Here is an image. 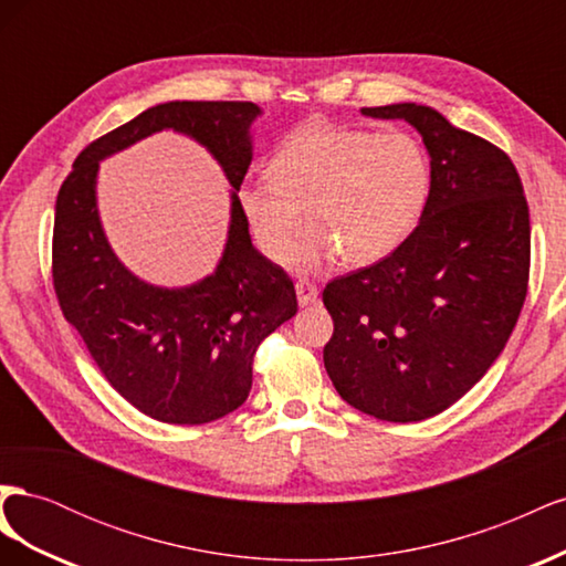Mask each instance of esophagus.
Masks as SVG:
<instances>
[{"label":"esophagus","mask_w":566,"mask_h":566,"mask_svg":"<svg viewBox=\"0 0 566 566\" xmlns=\"http://www.w3.org/2000/svg\"><path fill=\"white\" fill-rule=\"evenodd\" d=\"M295 293H297L300 306H310V304H314L316 297H318V287H316L314 283H310V281H300V283L295 285Z\"/></svg>","instance_id":"obj_1"}]
</instances>
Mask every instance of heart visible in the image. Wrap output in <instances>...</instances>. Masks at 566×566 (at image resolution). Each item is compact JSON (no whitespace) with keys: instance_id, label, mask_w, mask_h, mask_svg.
<instances>
[{"instance_id":"heart-1","label":"heart","mask_w":566,"mask_h":566,"mask_svg":"<svg viewBox=\"0 0 566 566\" xmlns=\"http://www.w3.org/2000/svg\"><path fill=\"white\" fill-rule=\"evenodd\" d=\"M266 172L271 181L241 188V210L260 250L283 262L304 207L313 224L287 260L304 273L339 254L356 266L385 260L418 227L432 188L427 153L406 132L302 127Z\"/></svg>"}]
</instances>
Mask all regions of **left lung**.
Wrapping results in <instances>:
<instances>
[{"mask_svg": "<svg viewBox=\"0 0 566 566\" xmlns=\"http://www.w3.org/2000/svg\"><path fill=\"white\" fill-rule=\"evenodd\" d=\"M406 119L430 153L420 224L378 264L331 281L323 364L349 406L389 422L432 418L505 349L528 283V205L515 165L430 106L361 108Z\"/></svg>", "mask_w": 566, "mask_h": 566, "instance_id": "obj_1", "label": "left lung"}]
</instances>
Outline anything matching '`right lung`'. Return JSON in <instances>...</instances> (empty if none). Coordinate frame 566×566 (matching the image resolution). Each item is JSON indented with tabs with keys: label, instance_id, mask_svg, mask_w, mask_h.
Returning a JSON list of instances; mask_svg holds the SVG:
<instances>
[{
	"label": "right lung",
	"instance_id": "1",
	"mask_svg": "<svg viewBox=\"0 0 566 566\" xmlns=\"http://www.w3.org/2000/svg\"><path fill=\"white\" fill-rule=\"evenodd\" d=\"M250 101H169L84 148L63 181L54 219V290L111 387L153 420L202 424L243 406L262 339L297 314L287 273L256 252L241 210L252 163ZM172 128L208 147L234 188L226 252L198 284L160 289L116 260L95 205L97 163Z\"/></svg>",
	"mask_w": 566,
	"mask_h": 566
}]
</instances>
